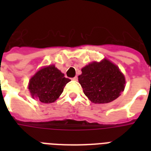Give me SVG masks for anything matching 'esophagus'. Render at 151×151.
<instances>
[{"instance_id": "esophagus-1", "label": "esophagus", "mask_w": 151, "mask_h": 151, "mask_svg": "<svg viewBox=\"0 0 151 151\" xmlns=\"http://www.w3.org/2000/svg\"><path fill=\"white\" fill-rule=\"evenodd\" d=\"M73 81H77V80H78V77H77V76H76V77H74V78H73Z\"/></svg>"}]
</instances>
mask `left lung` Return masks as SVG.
<instances>
[{
    "label": "left lung",
    "mask_w": 151,
    "mask_h": 151,
    "mask_svg": "<svg viewBox=\"0 0 151 151\" xmlns=\"http://www.w3.org/2000/svg\"><path fill=\"white\" fill-rule=\"evenodd\" d=\"M78 81L86 96L95 103L112 102L123 92L124 75L116 65L107 59L93 62L81 70Z\"/></svg>",
    "instance_id": "obj_1"
}]
</instances>
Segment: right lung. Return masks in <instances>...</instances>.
I'll list each match as a JSON object with an SVG mask.
<instances>
[{"mask_svg": "<svg viewBox=\"0 0 151 151\" xmlns=\"http://www.w3.org/2000/svg\"><path fill=\"white\" fill-rule=\"evenodd\" d=\"M70 79L64 77L54 65L37 71L29 81V90L33 98H37L41 103H53L63 92Z\"/></svg>", "mask_w": 151, "mask_h": 151, "instance_id": "right-lung-1", "label": "right lung"}]
</instances>
